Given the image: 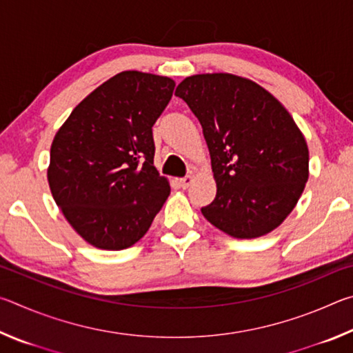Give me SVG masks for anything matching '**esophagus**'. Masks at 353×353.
<instances>
[{"instance_id": "esophagus-1", "label": "esophagus", "mask_w": 353, "mask_h": 353, "mask_svg": "<svg viewBox=\"0 0 353 353\" xmlns=\"http://www.w3.org/2000/svg\"><path fill=\"white\" fill-rule=\"evenodd\" d=\"M191 182H193V177H191V176H185V177L181 179V182H179V183H181V187H182L183 190H187V188L190 187V185H191Z\"/></svg>"}]
</instances>
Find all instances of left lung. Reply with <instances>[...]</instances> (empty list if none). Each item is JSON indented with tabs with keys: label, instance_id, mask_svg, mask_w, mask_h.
I'll return each mask as SVG.
<instances>
[{
	"label": "left lung",
	"instance_id": "1",
	"mask_svg": "<svg viewBox=\"0 0 353 353\" xmlns=\"http://www.w3.org/2000/svg\"><path fill=\"white\" fill-rule=\"evenodd\" d=\"M176 97L199 119L216 196L201 212L224 234H270L296 207L308 181L307 140L266 88L230 73L185 77Z\"/></svg>",
	"mask_w": 353,
	"mask_h": 353
}]
</instances>
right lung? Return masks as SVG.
Wrapping results in <instances>:
<instances>
[{"mask_svg":"<svg viewBox=\"0 0 353 353\" xmlns=\"http://www.w3.org/2000/svg\"><path fill=\"white\" fill-rule=\"evenodd\" d=\"M174 87L171 77L121 71L83 98L56 132L51 194L92 246H134L168 199L170 181L154 166L152 126Z\"/></svg>","mask_w":353,"mask_h":353,"instance_id":"obj_1","label":"right lung"}]
</instances>
